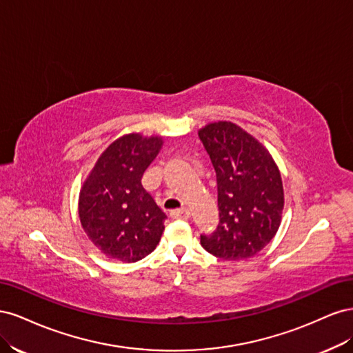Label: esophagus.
Listing matches in <instances>:
<instances>
[{"mask_svg":"<svg viewBox=\"0 0 353 353\" xmlns=\"http://www.w3.org/2000/svg\"><path fill=\"white\" fill-rule=\"evenodd\" d=\"M190 209H187V208H181V209H176V210H172L170 212V218L172 219H184V221H187L188 218H190Z\"/></svg>","mask_w":353,"mask_h":353,"instance_id":"34e87169","label":"esophagus"}]
</instances>
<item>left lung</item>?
Segmentation results:
<instances>
[{"label": "left lung", "mask_w": 353, "mask_h": 353, "mask_svg": "<svg viewBox=\"0 0 353 353\" xmlns=\"http://www.w3.org/2000/svg\"><path fill=\"white\" fill-rule=\"evenodd\" d=\"M216 172L219 223L203 249L223 261L259 253L280 228L284 191L272 156L232 122L209 123L199 131Z\"/></svg>", "instance_id": "8db88e82"}]
</instances>
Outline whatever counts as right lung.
Returning <instances> with one entry per match:
<instances>
[{
    "instance_id": "add662e5",
    "label": "right lung",
    "mask_w": 353,
    "mask_h": 353,
    "mask_svg": "<svg viewBox=\"0 0 353 353\" xmlns=\"http://www.w3.org/2000/svg\"><path fill=\"white\" fill-rule=\"evenodd\" d=\"M162 138L128 134L99 157L79 194L83 231L103 254L137 262L162 237L166 215L141 185V178L162 148Z\"/></svg>"
}]
</instances>
